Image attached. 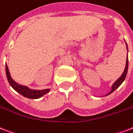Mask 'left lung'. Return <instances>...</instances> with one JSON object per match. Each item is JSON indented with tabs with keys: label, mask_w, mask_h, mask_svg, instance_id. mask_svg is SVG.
<instances>
[{
	"label": "left lung",
	"mask_w": 133,
	"mask_h": 133,
	"mask_svg": "<svg viewBox=\"0 0 133 133\" xmlns=\"http://www.w3.org/2000/svg\"><path fill=\"white\" fill-rule=\"evenodd\" d=\"M125 44H126V48H127L128 49V45H127V43L125 42ZM128 57H127V59H126V65H125V70H124V71H123V74L121 75V76L120 77L118 78V79L116 80V82L113 84V85H112V87H111V91L109 92V94H107L106 96H108V95H109V94H111L113 91H114L115 90H116L118 87H119V86H120L122 83H123V82L125 80V77H126V75H127V72H128Z\"/></svg>",
	"instance_id": "1"
}]
</instances>
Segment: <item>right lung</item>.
Masks as SVG:
<instances>
[{
	"instance_id": "add662e5",
	"label": "right lung",
	"mask_w": 133,
	"mask_h": 133,
	"mask_svg": "<svg viewBox=\"0 0 133 133\" xmlns=\"http://www.w3.org/2000/svg\"><path fill=\"white\" fill-rule=\"evenodd\" d=\"M5 71L6 76H7L8 82L10 86L12 87L17 92H18L19 94L26 98H30V99H37V98H41L42 96L47 94L49 91H50L49 89H44V90H33V89H30L27 87L19 84L17 82H15L11 77L7 64H5Z\"/></svg>"
}]
</instances>
